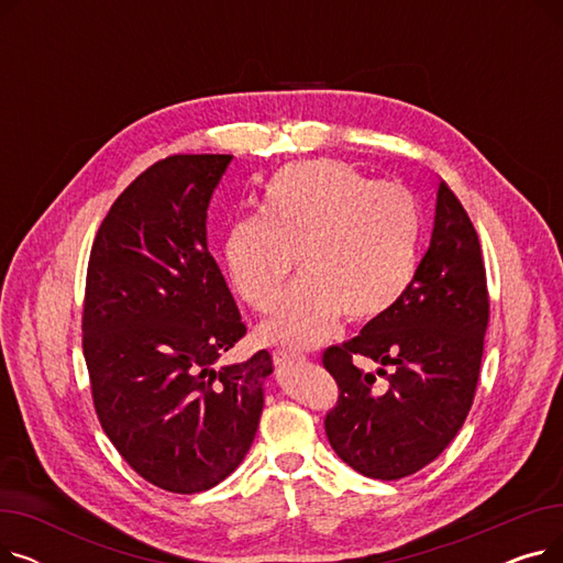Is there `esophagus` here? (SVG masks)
<instances>
[{
  "label": "esophagus",
  "instance_id": "obj_1",
  "mask_svg": "<svg viewBox=\"0 0 563 563\" xmlns=\"http://www.w3.org/2000/svg\"><path fill=\"white\" fill-rule=\"evenodd\" d=\"M274 361H276V365H294V363H301V361H306V356L301 351H294V349H278L276 353H274Z\"/></svg>",
  "mask_w": 563,
  "mask_h": 563
}]
</instances>
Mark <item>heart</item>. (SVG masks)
Instances as JSON below:
<instances>
[{
  "mask_svg": "<svg viewBox=\"0 0 563 563\" xmlns=\"http://www.w3.org/2000/svg\"><path fill=\"white\" fill-rule=\"evenodd\" d=\"M422 214L399 183H374L344 162L308 159L278 168L262 189L260 214L234 221L225 264L242 301L272 312L291 272H303L262 327V338L312 346L340 317L388 314L418 269Z\"/></svg>",
  "mask_w": 563,
  "mask_h": 563,
  "instance_id": "obj_1",
  "label": "heart"
}]
</instances>
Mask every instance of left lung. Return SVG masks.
Segmentation results:
<instances>
[{
	"label": "left lung",
	"mask_w": 563,
	"mask_h": 563,
	"mask_svg": "<svg viewBox=\"0 0 563 563\" xmlns=\"http://www.w3.org/2000/svg\"><path fill=\"white\" fill-rule=\"evenodd\" d=\"M488 306L477 230L440 180L431 244L401 301L321 356L340 388L323 427L346 465L393 482L442 454L475 399ZM358 355L387 383L353 366Z\"/></svg>",
	"instance_id": "left-lung-1"
}]
</instances>
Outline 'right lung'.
Instances as JSON below:
<instances>
[{"mask_svg": "<svg viewBox=\"0 0 563 563\" xmlns=\"http://www.w3.org/2000/svg\"><path fill=\"white\" fill-rule=\"evenodd\" d=\"M232 155H173L115 198L91 249L84 358L98 420L157 488L200 493L251 450L269 351L221 363L246 323L207 249V207Z\"/></svg>", "mask_w": 563, "mask_h": 563, "instance_id": "obj_1", "label": "right lung"}]
</instances>
